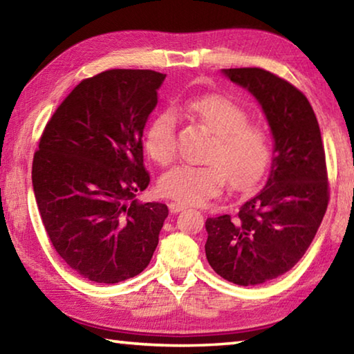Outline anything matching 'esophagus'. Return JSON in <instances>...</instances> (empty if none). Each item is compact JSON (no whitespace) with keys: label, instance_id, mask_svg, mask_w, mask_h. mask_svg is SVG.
Listing matches in <instances>:
<instances>
[{"label":"esophagus","instance_id":"obj_1","mask_svg":"<svg viewBox=\"0 0 354 354\" xmlns=\"http://www.w3.org/2000/svg\"><path fill=\"white\" fill-rule=\"evenodd\" d=\"M184 207H185V206L183 205V203H176V201H171V203H169V209H170V212H171V214H178V212H181Z\"/></svg>","mask_w":354,"mask_h":354}]
</instances>
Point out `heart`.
<instances>
[{
    "label": "heart",
    "mask_w": 354,
    "mask_h": 354,
    "mask_svg": "<svg viewBox=\"0 0 354 354\" xmlns=\"http://www.w3.org/2000/svg\"><path fill=\"white\" fill-rule=\"evenodd\" d=\"M184 111L214 134L206 165H176L159 179L167 198L198 206L217 196L225 183L245 190L262 179L272 158L270 139L257 124L248 123V113L223 95H205L184 104ZM178 117L175 111H160L145 131L143 143L149 158L169 164L176 151Z\"/></svg>",
    "instance_id": "1"
}]
</instances>
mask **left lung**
I'll return each mask as SVG.
<instances>
[{
	"label": "left lung",
	"mask_w": 354,
	"mask_h": 354,
	"mask_svg": "<svg viewBox=\"0 0 354 354\" xmlns=\"http://www.w3.org/2000/svg\"><path fill=\"white\" fill-rule=\"evenodd\" d=\"M259 101L274 149L267 184L236 215L206 220L209 266L237 286L289 272L306 253L326 212L329 184L319 122L301 91L263 68H225Z\"/></svg>",
	"instance_id": "left-lung-1"
}]
</instances>
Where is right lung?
<instances>
[{
  "mask_svg": "<svg viewBox=\"0 0 354 354\" xmlns=\"http://www.w3.org/2000/svg\"><path fill=\"white\" fill-rule=\"evenodd\" d=\"M165 75L107 70L82 80L48 120L32 160L45 231L70 268L115 284L147 268L169 215L148 187L143 128Z\"/></svg>",
  "mask_w": 354,
  "mask_h": 354,
  "instance_id": "right-lung-1",
  "label": "right lung"
}]
</instances>
